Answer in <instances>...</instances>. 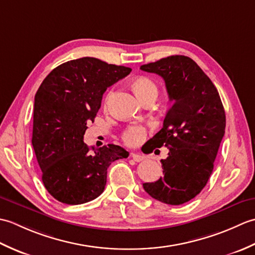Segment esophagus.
Returning <instances> with one entry per match:
<instances>
[{
	"label": "esophagus",
	"instance_id": "esophagus-1",
	"mask_svg": "<svg viewBox=\"0 0 255 255\" xmlns=\"http://www.w3.org/2000/svg\"><path fill=\"white\" fill-rule=\"evenodd\" d=\"M130 156H131V159H132L133 161H136V162L143 161V160L145 159L144 155L140 154V153H137V152H131V153H130Z\"/></svg>",
	"mask_w": 255,
	"mask_h": 255
}]
</instances>
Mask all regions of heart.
Returning a JSON list of instances; mask_svg holds the SVG:
<instances>
[{
  "label": "heart",
  "instance_id": "obj_1",
  "mask_svg": "<svg viewBox=\"0 0 255 255\" xmlns=\"http://www.w3.org/2000/svg\"><path fill=\"white\" fill-rule=\"evenodd\" d=\"M130 86L141 102H144L149 97H156V95H158V88H156L153 81L147 77H138L132 79ZM111 95L112 91L108 92L105 97V106L107 105ZM145 136H147V129L143 126H141V125H131L124 131L123 140L128 145H137L143 141Z\"/></svg>",
  "mask_w": 255,
  "mask_h": 255
}]
</instances>
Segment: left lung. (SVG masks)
Segmentation results:
<instances>
[{
    "label": "left lung",
    "instance_id": "left-lung-1",
    "mask_svg": "<svg viewBox=\"0 0 255 255\" xmlns=\"http://www.w3.org/2000/svg\"><path fill=\"white\" fill-rule=\"evenodd\" d=\"M142 71L163 78L172 107L163 127L150 142V151L169 149L161 160L163 176L144 183L151 197L169 205H182L207 184L225 134L226 115L217 89L198 64L185 56H170L143 64Z\"/></svg>",
    "mask_w": 255,
    "mask_h": 255
}]
</instances>
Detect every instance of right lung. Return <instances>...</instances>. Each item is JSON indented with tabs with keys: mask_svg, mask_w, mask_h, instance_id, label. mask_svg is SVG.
Listing matches in <instances>:
<instances>
[{
	"mask_svg": "<svg viewBox=\"0 0 255 255\" xmlns=\"http://www.w3.org/2000/svg\"><path fill=\"white\" fill-rule=\"evenodd\" d=\"M130 72V68L84 57L53 69L38 89L31 143L42 183L59 202L80 205L99 197L107 167L129 155L116 144L91 150L83 136L107 88Z\"/></svg>",
	"mask_w": 255,
	"mask_h": 255,
	"instance_id": "obj_1",
	"label": "right lung"
}]
</instances>
